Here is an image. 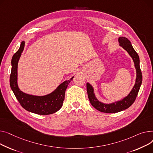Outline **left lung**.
Segmentation results:
<instances>
[{
	"label": "left lung",
	"instance_id": "1",
	"mask_svg": "<svg viewBox=\"0 0 153 153\" xmlns=\"http://www.w3.org/2000/svg\"><path fill=\"white\" fill-rule=\"evenodd\" d=\"M118 41L119 46L126 51L133 59L136 69L137 77L134 85L127 96L124 97L122 100L109 104L99 101L95 95L93 86L87 82L86 89L89 101L95 109L104 113H116L128 109L135 101L142 83V74L140 67V58L138 53L134 51L130 41L127 38L120 36L119 38Z\"/></svg>",
	"mask_w": 153,
	"mask_h": 153
}]
</instances>
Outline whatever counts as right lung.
Wrapping results in <instances>:
<instances>
[{
	"instance_id": "obj_1",
	"label": "right lung",
	"mask_w": 153,
	"mask_h": 153,
	"mask_svg": "<svg viewBox=\"0 0 153 153\" xmlns=\"http://www.w3.org/2000/svg\"><path fill=\"white\" fill-rule=\"evenodd\" d=\"M25 42H21L19 49L12 59V70L10 85L17 100L23 108L30 112L39 115H49L57 112L62 106L65 93L68 84L74 76L60 83L54 91L44 96H36L21 91L18 85V64L25 48Z\"/></svg>"
}]
</instances>
